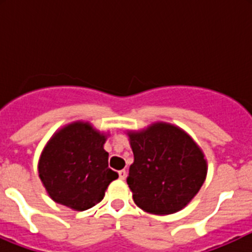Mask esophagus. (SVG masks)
<instances>
[{
	"label": "esophagus",
	"instance_id": "obj_1",
	"mask_svg": "<svg viewBox=\"0 0 252 252\" xmlns=\"http://www.w3.org/2000/svg\"><path fill=\"white\" fill-rule=\"evenodd\" d=\"M118 174H119V179L124 180L126 178V169H122V171H119Z\"/></svg>",
	"mask_w": 252,
	"mask_h": 252
}]
</instances>
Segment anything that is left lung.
Listing matches in <instances>:
<instances>
[{"instance_id":"obj_1","label":"left lung","mask_w":252,"mask_h":252,"mask_svg":"<svg viewBox=\"0 0 252 252\" xmlns=\"http://www.w3.org/2000/svg\"><path fill=\"white\" fill-rule=\"evenodd\" d=\"M134 162L126 178L134 202L149 213L171 215L189 204L207 174L197 144L183 129L157 122L129 131Z\"/></svg>"}]
</instances>
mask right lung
Wrapping results in <instances>:
<instances>
[{
    "mask_svg": "<svg viewBox=\"0 0 252 252\" xmlns=\"http://www.w3.org/2000/svg\"><path fill=\"white\" fill-rule=\"evenodd\" d=\"M107 136L88 122H74L56 131L39 159V177L55 202L85 211L101 201L118 173L108 168Z\"/></svg>",
    "mask_w": 252,
    "mask_h": 252,
    "instance_id": "1",
    "label": "right lung"
}]
</instances>
